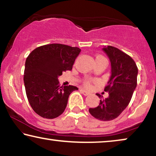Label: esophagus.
<instances>
[{
  "label": "esophagus",
  "mask_w": 156,
  "mask_h": 156,
  "mask_svg": "<svg viewBox=\"0 0 156 156\" xmlns=\"http://www.w3.org/2000/svg\"><path fill=\"white\" fill-rule=\"evenodd\" d=\"M81 91H82V93L83 94H84V96H87V95H89V94H90V93L89 92V91L84 90V89H81Z\"/></svg>",
  "instance_id": "1"
}]
</instances>
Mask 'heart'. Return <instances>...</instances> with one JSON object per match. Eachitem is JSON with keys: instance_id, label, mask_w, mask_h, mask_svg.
Returning a JSON list of instances; mask_svg holds the SVG:
<instances>
[{"instance_id": "heart-1", "label": "heart", "mask_w": 156, "mask_h": 156, "mask_svg": "<svg viewBox=\"0 0 156 156\" xmlns=\"http://www.w3.org/2000/svg\"><path fill=\"white\" fill-rule=\"evenodd\" d=\"M101 57V56L99 55V56H97V57ZM91 80H90V79H87V80L84 82V84L86 87H89L91 85Z\"/></svg>"}]
</instances>
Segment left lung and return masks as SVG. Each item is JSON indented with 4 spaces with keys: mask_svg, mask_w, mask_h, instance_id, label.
<instances>
[{
    "mask_svg": "<svg viewBox=\"0 0 156 156\" xmlns=\"http://www.w3.org/2000/svg\"><path fill=\"white\" fill-rule=\"evenodd\" d=\"M111 62V76L104 91L108 97L103 99L99 94L100 103L89 112L94 118L100 121L114 120L127 107L133 91L137 86L138 67L129 55L112 46L102 49Z\"/></svg>",
    "mask_w": 156,
    "mask_h": 156,
    "instance_id": "left-lung-1",
    "label": "left lung"
}]
</instances>
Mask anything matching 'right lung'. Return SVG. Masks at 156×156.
<instances>
[{"mask_svg": "<svg viewBox=\"0 0 156 156\" xmlns=\"http://www.w3.org/2000/svg\"><path fill=\"white\" fill-rule=\"evenodd\" d=\"M81 52L77 47L62 44L40 46L32 51L25 61L24 84L26 95L36 114L55 119L62 114L70 94L77 87L59 86L58 77L72 70Z\"/></svg>", "mask_w": 156, "mask_h": 156, "instance_id": "right-lung-1", "label": "right lung"}]
</instances>
